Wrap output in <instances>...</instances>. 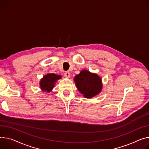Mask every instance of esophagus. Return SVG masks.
<instances>
[{
	"label": "esophagus",
	"mask_w": 149,
	"mask_h": 149,
	"mask_svg": "<svg viewBox=\"0 0 149 149\" xmlns=\"http://www.w3.org/2000/svg\"><path fill=\"white\" fill-rule=\"evenodd\" d=\"M64 76H65V77L69 78V77H70V74H69V72H65L64 74Z\"/></svg>",
	"instance_id": "34e87169"
}]
</instances>
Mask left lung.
I'll use <instances>...</instances> for the list:
<instances>
[{
  "instance_id": "left-lung-1",
  "label": "left lung",
  "mask_w": 149,
  "mask_h": 149,
  "mask_svg": "<svg viewBox=\"0 0 149 149\" xmlns=\"http://www.w3.org/2000/svg\"><path fill=\"white\" fill-rule=\"evenodd\" d=\"M74 81L78 91L86 98H92L102 90L101 78L97 74L83 69L75 76Z\"/></svg>"
}]
</instances>
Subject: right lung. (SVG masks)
Listing matches in <instances>:
<instances>
[{"mask_svg":"<svg viewBox=\"0 0 149 149\" xmlns=\"http://www.w3.org/2000/svg\"><path fill=\"white\" fill-rule=\"evenodd\" d=\"M62 78L61 75H57L55 74L48 73L45 75L40 80L39 87L42 92H50L54 87L57 81Z\"/></svg>","mask_w":149,"mask_h":149,"instance_id":"1","label":"right lung"}]
</instances>
